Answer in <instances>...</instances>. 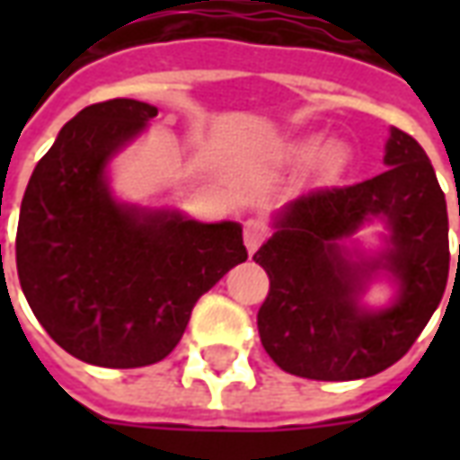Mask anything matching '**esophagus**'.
I'll list each match as a JSON object with an SVG mask.
<instances>
[{
	"mask_svg": "<svg viewBox=\"0 0 460 460\" xmlns=\"http://www.w3.org/2000/svg\"><path fill=\"white\" fill-rule=\"evenodd\" d=\"M266 236H269V229L261 219H249L243 224V243H246L249 253H256Z\"/></svg>",
	"mask_w": 460,
	"mask_h": 460,
	"instance_id": "esophagus-1",
	"label": "esophagus"
}]
</instances>
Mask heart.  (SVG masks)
<instances>
[{
	"mask_svg": "<svg viewBox=\"0 0 460 460\" xmlns=\"http://www.w3.org/2000/svg\"><path fill=\"white\" fill-rule=\"evenodd\" d=\"M288 160L293 162H308L313 160L315 174L320 180H332L340 172L345 170L349 162V147L342 140H325L318 132L303 135L298 140L288 145Z\"/></svg>",
	"mask_w": 460,
	"mask_h": 460,
	"instance_id": "heart-1",
	"label": "heart"
}]
</instances>
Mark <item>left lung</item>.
Returning a JSON list of instances; mask_svg holds the SVG:
<instances>
[{
  "label": "left lung",
  "instance_id": "1",
  "mask_svg": "<svg viewBox=\"0 0 460 460\" xmlns=\"http://www.w3.org/2000/svg\"><path fill=\"white\" fill-rule=\"evenodd\" d=\"M385 164L372 180L286 204L273 214V236L253 253L270 280L261 342L290 375L323 382L379 375L406 355L444 298L448 214L434 167L399 128H389ZM375 220L385 226L382 250L346 246ZM382 275L395 298L369 309L361 296Z\"/></svg>",
  "mask_w": 460,
  "mask_h": 460
}]
</instances>
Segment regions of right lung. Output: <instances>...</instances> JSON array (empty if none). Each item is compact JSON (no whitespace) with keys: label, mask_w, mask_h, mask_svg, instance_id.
<instances>
[{"label":"right lung","mask_w":460,"mask_h":460,"mask_svg":"<svg viewBox=\"0 0 460 460\" xmlns=\"http://www.w3.org/2000/svg\"><path fill=\"white\" fill-rule=\"evenodd\" d=\"M155 115L132 98L84 108L39 160L22 199V290L56 345L88 365L164 359L194 303L249 259L239 221L201 224L113 194L111 162Z\"/></svg>","instance_id":"obj_1"}]
</instances>
